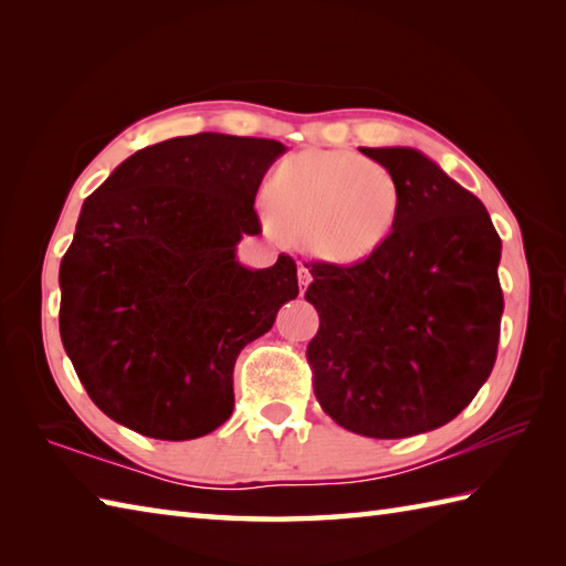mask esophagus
<instances>
[{
    "instance_id": "1",
    "label": "esophagus",
    "mask_w": 566,
    "mask_h": 566,
    "mask_svg": "<svg viewBox=\"0 0 566 566\" xmlns=\"http://www.w3.org/2000/svg\"><path fill=\"white\" fill-rule=\"evenodd\" d=\"M311 280H314V276H311V270L306 268L304 262H298V284H302V292H306V286L311 284Z\"/></svg>"
}]
</instances>
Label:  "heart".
<instances>
[{
    "label": "heart",
    "instance_id": "heart-1",
    "mask_svg": "<svg viewBox=\"0 0 566 566\" xmlns=\"http://www.w3.org/2000/svg\"><path fill=\"white\" fill-rule=\"evenodd\" d=\"M264 201L274 226L323 260L353 264L389 243L401 216L391 170L350 150H304L282 160Z\"/></svg>",
    "mask_w": 566,
    "mask_h": 566
}]
</instances>
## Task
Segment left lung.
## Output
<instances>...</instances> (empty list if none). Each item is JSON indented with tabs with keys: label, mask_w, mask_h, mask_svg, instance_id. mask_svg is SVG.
Masks as SVG:
<instances>
[{
	"label": "left lung",
	"mask_w": 566,
	"mask_h": 566,
	"mask_svg": "<svg viewBox=\"0 0 566 566\" xmlns=\"http://www.w3.org/2000/svg\"><path fill=\"white\" fill-rule=\"evenodd\" d=\"M359 150L399 179L401 216L371 258L311 262L306 302L321 326L306 357L335 423L408 438L450 423L494 369L501 238L484 203L423 153Z\"/></svg>",
	"instance_id": "1"
}]
</instances>
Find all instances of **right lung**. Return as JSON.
<instances>
[{"instance_id":"1","label":"right lung","mask_w":566,"mask_h":566,"mask_svg":"<svg viewBox=\"0 0 566 566\" xmlns=\"http://www.w3.org/2000/svg\"><path fill=\"white\" fill-rule=\"evenodd\" d=\"M286 148L197 134L143 148L84 199L60 262V338L90 399L158 440H195L233 413L240 350L298 294L296 262L235 260L260 233L255 195Z\"/></svg>"}]
</instances>
